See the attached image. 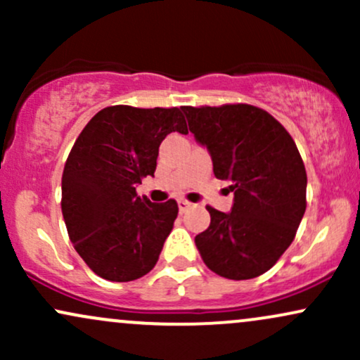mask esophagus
I'll list each match as a JSON object with an SVG mask.
<instances>
[{
	"label": "esophagus",
	"instance_id": "obj_1",
	"mask_svg": "<svg viewBox=\"0 0 360 360\" xmlns=\"http://www.w3.org/2000/svg\"><path fill=\"white\" fill-rule=\"evenodd\" d=\"M177 206H179V212L184 213V212H188L189 208H191L193 203H189V201H186V200H179V201H177Z\"/></svg>",
	"mask_w": 360,
	"mask_h": 360
}]
</instances>
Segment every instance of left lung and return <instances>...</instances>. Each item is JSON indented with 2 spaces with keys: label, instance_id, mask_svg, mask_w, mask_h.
Wrapping results in <instances>:
<instances>
[{
  "label": "left lung",
  "instance_id": "obj_1",
  "mask_svg": "<svg viewBox=\"0 0 360 360\" xmlns=\"http://www.w3.org/2000/svg\"><path fill=\"white\" fill-rule=\"evenodd\" d=\"M181 110L196 142L208 148L214 176L232 181V212L206 206L212 221L194 238L201 259L221 278H257L291 245L307 210V171L298 147L257 106Z\"/></svg>",
  "mask_w": 360,
  "mask_h": 360
}]
</instances>
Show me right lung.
<instances>
[{
  "mask_svg": "<svg viewBox=\"0 0 360 360\" xmlns=\"http://www.w3.org/2000/svg\"><path fill=\"white\" fill-rule=\"evenodd\" d=\"M171 131L188 134L179 108L117 105L98 111L74 142L62 174V214L74 249L103 279H139L159 260L177 203L140 198L137 184L154 176Z\"/></svg>",
  "mask_w": 360,
  "mask_h": 360,
  "instance_id": "1",
  "label": "right lung"
}]
</instances>
